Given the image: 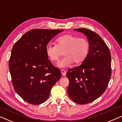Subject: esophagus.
<instances>
[{"mask_svg":"<svg viewBox=\"0 0 122 122\" xmlns=\"http://www.w3.org/2000/svg\"><path fill=\"white\" fill-rule=\"evenodd\" d=\"M61 74L63 76H66V71L64 70H61Z\"/></svg>","mask_w":122,"mask_h":122,"instance_id":"obj_1","label":"esophagus"}]
</instances>
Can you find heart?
Returning <instances> with one entry per match:
<instances>
[{
    "instance_id": "1",
    "label": "heart",
    "mask_w": 122,
    "mask_h": 122,
    "mask_svg": "<svg viewBox=\"0 0 122 122\" xmlns=\"http://www.w3.org/2000/svg\"><path fill=\"white\" fill-rule=\"evenodd\" d=\"M56 44L48 43L46 52L50 60L57 62L63 51L65 56L58 64L60 68H65L74 62L78 64L86 59L90 50V43L85 37H78L71 34L60 36L56 40Z\"/></svg>"
}]
</instances>
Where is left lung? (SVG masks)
<instances>
[{
  "label": "left lung",
  "mask_w": 122,
  "mask_h": 122,
  "mask_svg": "<svg viewBox=\"0 0 122 122\" xmlns=\"http://www.w3.org/2000/svg\"><path fill=\"white\" fill-rule=\"evenodd\" d=\"M74 30L87 36L90 50L81 65L67 72V92L73 102L86 104L99 98L107 88L111 75V54L99 35L86 28Z\"/></svg>",
  "instance_id": "1"
}]
</instances>
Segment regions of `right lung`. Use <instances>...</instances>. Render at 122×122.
<instances>
[{
  "instance_id": "1",
  "label": "right lung",
  "mask_w": 122,
  "mask_h": 122,
  "mask_svg": "<svg viewBox=\"0 0 122 122\" xmlns=\"http://www.w3.org/2000/svg\"><path fill=\"white\" fill-rule=\"evenodd\" d=\"M63 30L33 29L15 43L9 70L15 91L24 101L38 105L49 98L51 88L61 78L46 52L49 42Z\"/></svg>"
}]
</instances>
